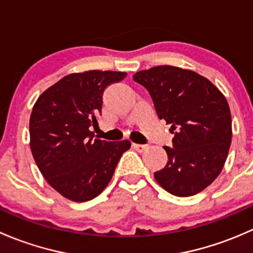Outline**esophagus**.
<instances>
[{"instance_id": "obj_1", "label": "esophagus", "mask_w": 253, "mask_h": 253, "mask_svg": "<svg viewBox=\"0 0 253 253\" xmlns=\"http://www.w3.org/2000/svg\"><path fill=\"white\" fill-rule=\"evenodd\" d=\"M132 147H133L134 149L137 150V152H144V150L147 149V145H144V144H136V143H133V144H132Z\"/></svg>"}]
</instances>
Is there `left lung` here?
Returning <instances> with one entry per match:
<instances>
[{"label": "left lung", "instance_id": "8db88e82", "mask_svg": "<svg viewBox=\"0 0 253 253\" xmlns=\"http://www.w3.org/2000/svg\"><path fill=\"white\" fill-rule=\"evenodd\" d=\"M133 81L149 91L158 117L174 133L172 148L164 147L167 165L154 172L155 180L177 197L203 191L220 174L230 148L225 96L203 76L174 66L139 71Z\"/></svg>", "mask_w": 253, "mask_h": 253}]
</instances>
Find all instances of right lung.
Returning a JSON list of instances; mask_svg holds the SVG:
<instances>
[{
	"instance_id": "1",
	"label": "right lung",
	"mask_w": 253,
	"mask_h": 253,
	"mask_svg": "<svg viewBox=\"0 0 253 253\" xmlns=\"http://www.w3.org/2000/svg\"><path fill=\"white\" fill-rule=\"evenodd\" d=\"M126 75L72 73L47 88L34 104L29 121L33 157L48 185L73 202L100 195L131 147L129 141H101L90 131L98 126L105 88Z\"/></svg>"
}]
</instances>
